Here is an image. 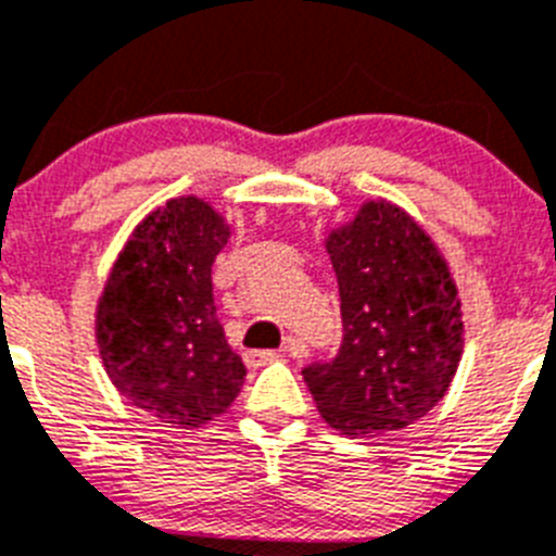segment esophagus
Segmentation results:
<instances>
[{
  "label": "esophagus",
  "mask_w": 556,
  "mask_h": 556,
  "mask_svg": "<svg viewBox=\"0 0 556 556\" xmlns=\"http://www.w3.org/2000/svg\"><path fill=\"white\" fill-rule=\"evenodd\" d=\"M288 352L290 354H299L302 352V343H299V340H290L288 343ZM279 354L277 352H247L243 354V359H247V365H252V368H257V365H266V363H274V359H277Z\"/></svg>",
  "instance_id": "34e87169"
}]
</instances>
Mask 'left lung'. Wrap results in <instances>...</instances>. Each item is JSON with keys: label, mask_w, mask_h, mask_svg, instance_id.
Wrapping results in <instances>:
<instances>
[{"label": "left lung", "mask_w": 556, "mask_h": 556, "mask_svg": "<svg viewBox=\"0 0 556 556\" xmlns=\"http://www.w3.org/2000/svg\"><path fill=\"white\" fill-rule=\"evenodd\" d=\"M343 340L304 382L329 427L396 432L446 396L463 354L457 285L434 241L396 204L365 202L327 238Z\"/></svg>", "instance_id": "1"}]
</instances>
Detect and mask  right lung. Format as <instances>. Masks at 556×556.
Here are the masks:
<instances>
[{"mask_svg": "<svg viewBox=\"0 0 556 556\" xmlns=\"http://www.w3.org/2000/svg\"><path fill=\"white\" fill-rule=\"evenodd\" d=\"M227 238L207 202L172 199L135 227L99 296L110 382L163 424L202 427L241 393L247 365L224 338L210 277Z\"/></svg>", "mask_w": 556, "mask_h": 556, "instance_id": "add662e5", "label": "right lung"}]
</instances>
